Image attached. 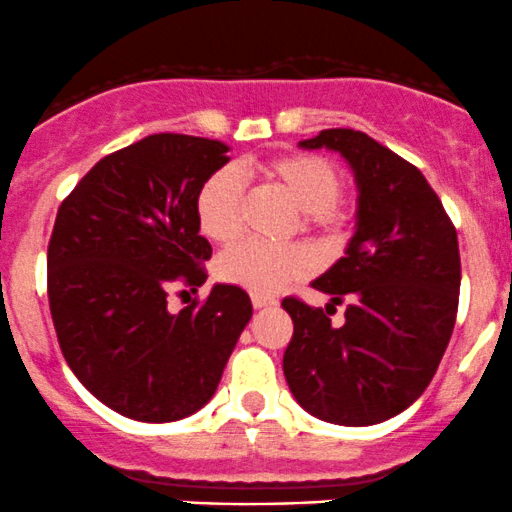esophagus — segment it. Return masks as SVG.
<instances>
[{"mask_svg":"<svg viewBox=\"0 0 512 512\" xmlns=\"http://www.w3.org/2000/svg\"><path fill=\"white\" fill-rule=\"evenodd\" d=\"M251 304H254L256 309L273 307V304H275V297H268V295H251Z\"/></svg>","mask_w":512,"mask_h":512,"instance_id":"obj_1","label":"esophagus"}]
</instances>
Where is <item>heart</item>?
I'll return each mask as SVG.
<instances>
[{"label": "heart", "instance_id": "obj_1", "mask_svg": "<svg viewBox=\"0 0 512 512\" xmlns=\"http://www.w3.org/2000/svg\"><path fill=\"white\" fill-rule=\"evenodd\" d=\"M244 169L300 210L295 229L312 237L324 254L341 249L350 215L338 200L343 193V174L331 159L312 152H290L249 159ZM195 217L203 237L210 241L229 244L237 239L244 217V188L239 176L232 171L212 174L195 198ZM309 271L312 256L300 244L271 249L254 241H241L222 251L215 261V273L222 283L244 287L256 295H273L285 285L302 280Z\"/></svg>", "mask_w": 512, "mask_h": 512}]
</instances>
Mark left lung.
I'll use <instances>...</instances> for the list:
<instances>
[{
    "label": "left lung",
    "mask_w": 512,
    "mask_h": 512,
    "mask_svg": "<svg viewBox=\"0 0 512 512\" xmlns=\"http://www.w3.org/2000/svg\"><path fill=\"white\" fill-rule=\"evenodd\" d=\"M300 147H329L358 181V229L346 256L314 280L326 309L285 297L295 331L283 355L297 404L338 426H372L411 406L433 380L457 319V229L426 176L370 135L321 130ZM347 304V321L330 314Z\"/></svg>",
    "instance_id": "obj_1"
}]
</instances>
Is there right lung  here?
I'll list each match as a JSON object with an SVG mask.
<instances>
[{"instance_id": "1", "label": "right lung", "mask_w": 512, "mask_h": 512, "mask_svg": "<svg viewBox=\"0 0 512 512\" xmlns=\"http://www.w3.org/2000/svg\"><path fill=\"white\" fill-rule=\"evenodd\" d=\"M227 152L208 137L149 135L91 166L57 210V343L77 380L135 421H179L208 404L254 312L237 285H215L176 314L166 307L171 290L195 292L208 278L195 198Z\"/></svg>"}]
</instances>
